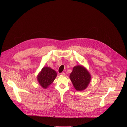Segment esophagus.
Masks as SVG:
<instances>
[{"label": "esophagus", "mask_w": 127, "mask_h": 127, "mask_svg": "<svg viewBox=\"0 0 127 127\" xmlns=\"http://www.w3.org/2000/svg\"><path fill=\"white\" fill-rule=\"evenodd\" d=\"M61 75L62 76H65V73L64 72H62V73H61Z\"/></svg>", "instance_id": "obj_1"}]
</instances>
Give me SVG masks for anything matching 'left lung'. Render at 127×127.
Wrapping results in <instances>:
<instances>
[{"instance_id":"left-lung-1","label":"left lung","mask_w":127,"mask_h":127,"mask_svg":"<svg viewBox=\"0 0 127 127\" xmlns=\"http://www.w3.org/2000/svg\"><path fill=\"white\" fill-rule=\"evenodd\" d=\"M69 78L77 91H82L88 87L91 80L88 70L82 65H77L73 68Z\"/></svg>"}]
</instances>
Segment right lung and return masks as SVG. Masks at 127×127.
<instances>
[{
  "label": "right lung",
  "mask_w": 127,
  "mask_h": 127,
  "mask_svg": "<svg viewBox=\"0 0 127 127\" xmlns=\"http://www.w3.org/2000/svg\"><path fill=\"white\" fill-rule=\"evenodd\" d=\"M57 76L55 70L50 67H43L37 76V81L42 87L47 89L53 82Z\"/></svg>",
  "instance_id": "obj_1"
}]
</instances>
